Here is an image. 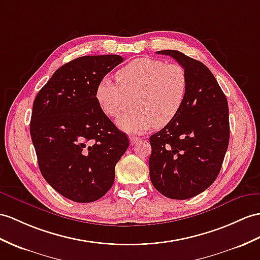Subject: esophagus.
Here are the masks:
<instances>
[{"instance_id": "1", "label": "esophagus", "mask_w": 260, "mask_h": 260, "mask_svg": "<svg viewBox=\"0 0 260 260\" xmlns=\"http://www.w3.org/2000/svg\"><path fill=\"white\" fill-rule=\"evenodd\" d=\"M129 139H130V143H131V145H134V144H136V143H138L139 141H140V138L134 137V136H131Z\"/></svg>"}]
</instances>
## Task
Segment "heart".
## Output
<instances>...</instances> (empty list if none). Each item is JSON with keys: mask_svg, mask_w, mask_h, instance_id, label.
<instances>
[{"mask_svg": "<svg viewBox=\"0 0 260 260\" xmlns=\"http://www.w3.org/2000/svg\"><path fill=\"white\" fill-rule=\"evenodd\" d=\"M117 84L101 79L94 89L99 108L106 116L117 117L131 101L132 108L118 119L129 134H140L152 126L161 128L178 116L185 103L188 80L185 68L178 62L142 57L116 73Z\"/></svg>", "mask_w": 260, "mask_h": 260, "instance_id": "b5f03b06", "label": "heart"}]
</instances>
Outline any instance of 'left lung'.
<instances>
[{"label": "left lung", "mask_w": 260, "mask_h": 260, "mask_svg": "<svg viewBox=\"0 0 260 260\" xmlns=\"http://www.w3.org/2000/svg\"><path fill=\"white\" fill-rule=\"evenodd\" d=\"M185 68V103L172 121L150 137V179L162 195L187 200L216 180L230 142L229 105L203 62L179 50H160Z\"/></svg>", "instance_id": "8db88e82"}]
</instances>
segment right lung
Listing matches in <instances>:
<instances>
[{
  "label": "right lung",
  "mask_w": 260,
  "mask_h": 260,
  "mask_svg": "<svg viewBox=\"0 0 260 260\" xmlns=\"http://www.w3.org/2000/svg\"><path fill=\"white\" fill-rule=\"evenodd\" d=\"M123 58L82 56L62 65L37 93L29 131L43 178L56 192L90 203L109 191L129 139L101 111L98 82Z\"/></svg>",
  "instance_id": "obj_1"
}]
</instances>
